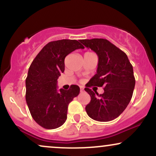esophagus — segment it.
Returning <instances> with one entry per match:
<instances>
[{
  "label": "esophagus",
  "mask_w": 156,
  "mask_h": 156,
  "mask_svg": "<svg viewBox=\"0 0 156 156\" xmlns=\"http://www.w3.org/2000/svg\"><path fill=\"white\" fill-rule=\"evenodd\" d=\"M80 92H83V91H84V88H83V87H80Z\"/></svg>",
  "instance_id": "1"
}]
</instances>
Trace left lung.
<instances>
[{"label": "left lung", "instance_id": "1", "mask_svg": "<svg viewBox=\"0 0 156 156\" xmlns=\"http://www.w3.org/2000/svg\"><path fill=\"white\" fill-rule=\"evenodd\" d=\"M80 42L98 56L97 73L84 89L91 97L86 112L94 120H113L124 112L131 100L136 83L133 66L125 53L107 39H81ZM92 85L103 86L104 94L94 93L89 89Z\"/></svg>", "mask_w": 156, "mask_h": 156}]
</instances>
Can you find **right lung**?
<instances>
[{
    "label": "right lung",
    "mask_w": 156,
    "mask_h": 156,
    "mask_svg": "<svg viewBox=\"0 0 156 156\" xmlns=\"http://www.w3.org/2000/svg\"><path fill=\"white\" fill-rule=\"evenodd\" d=\"M84 47L76 39L50 42L35 57L26 79V100L31 117L46 129H55L65 122L68 105L78 95L80 88L57 90V79L64 71V58Z\"/></svg>",
    "instance_id": "add662e5"
}]
</instances>
